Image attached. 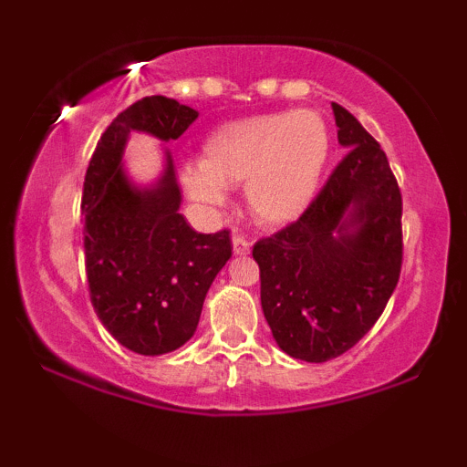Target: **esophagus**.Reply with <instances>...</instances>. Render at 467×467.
Returning <instances> with one entry per match:
<instances>
[{"label": "esophagus", "mask_w": 467, "mask_h": 467, "mask_svg": "<svg viewBox=\"0 0 467 467\" xmlns=\"http://www.w3.org/2000/svg\"><path fill=\"white\" fill-rule=\"evenodd\" d=\"M233 250L234 254H248L250 252V241L244 234H233Z\"/></svg>", "instance_id": "1"}]
</instances>
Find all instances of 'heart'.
Wrapping results in <instances>:
<instances>
[{"mask_svg": "<svg viewBox=\"0 0 467 467\" xmlns=\"http://www.w3.org/2000/svg\"><path fill=\"white\" fill-rule=\"evenodd\" d=\"M331 136L314 109L276 111L228 122L202 144V164L184 169V186L203 203H222L226 186L245 182L256 222L281 226L307 211L329 160Z\"/></svg>", "mask_w": 467, "mask_h": 467, "instance_id": "obj_1", "label": "heart"}]
</instances>
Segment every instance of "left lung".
Here are the masks:
<instances>
[{
	"label": "left lung",
	"mask_w": 467,
	"mask_h": 467,
	"mask_svg": "<svg viewBox=\"0 0 467 467\" xmlns=\"http://www.w3.org/2000/svg\"><path fill=\"white\" fill-rule=\"evenodd\" d=\"M349 153L296 222L259 239L261 307L287 356L327 362L349 351L400 281L401 191L379 142L331 103Z\"/></svg>",
	"instance_id": "obj_1"
}]
</instances>
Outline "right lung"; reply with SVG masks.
Returning <instances> with one entry per match:
<instances>
[{
	"mask_svg": "<svg viewBox=\"0 0 467 467\" xmlns=\"http://www.w3.org/2000/svg\"><path fill=\"white\" fill-rule=\"evenodd\" d=\"M197 111L147 96L120 111L96 144L83 200L89 298L105 329L140 356H162L191 340L217 272L233 254L228 230L195 233L180 215L173 162L153 189H133L122 173L130 131L178 140Z\"/></svg>",
	"mask_w": 467,
	"mask_h": 467,
	"instance_id": "1",
	"label": "right lung"
}]
</instances>
